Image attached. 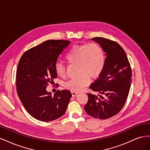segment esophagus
Returning <instances> with one entry per match:
<instances>
[{
	"label": "esophagus",
	"mask_w": 150,
	"mask_h": 150,
	"mask_svg": "<svg viewBox=\"0 0 150 150\" xmlns=\"http://www.w3.org/2000/svg\"><path fill=\"white\" fill-rule=\"evenodd\" d=\"M71 94H72V96L74 97V96H76L78 93L77 92H75V91H71Z\"/></svg>",
	"instance_id": "34e87169"
}]
</instances>
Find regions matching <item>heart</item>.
Masks as SVG:
<instances>
[{
  "label": "heart",
  "mask_w": 150,
  "mask_h": 150,
  "mask_svg": "<svg viewBox=\"0 0 150 150\" xmlns=\"http://www.w3.org/2000/svg\"><path fill=\"white\" fill-rule=\"evenodd\" d=\"M69 64H77L78 75L65 83V87L79 91L87 85L91 78H96L101 73L105 64V56L99 45L91 43L72 47L66 55ZM55 70L58 76L64 77L66 74V66L62 62H57Z\"/></svg>",
  "instance_id": "obj_1"
}]
</instances>
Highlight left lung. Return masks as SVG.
Wrapping results in <instances>:
<instances>
[{
	"label": "left lung",
	"mask_w": 150,
	"mask_h": 150,
	"mask_svg": "<svg viewBox=\"0 0 150 150\" xmlns=\"http://www.w3.org/2000/svg\"><path fill=\"white\" fill-rule=\"evenodd\" d=\"M91 39L101 45L106 57L99 78L89 86L98 95L88 93V101L84 108L89 116L106 120L117 115L124 106L132 71L126 52L118 43L104 38Z\"/></svg>",
	"instance_id": "8db88e82"
}]
</instances>
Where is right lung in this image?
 <instances>
[{
    "mask_svg": "<svg viewBox=\"0 0 150 150\" xmlns=\"http://www.w3.org/2000/svg\"><path fill=\"white\" fill-rule=\"evenodd\" d=\"M69 40H48L25 51L18 63L17 92L29 114L41 121H51L64 114L72 94L57 90L52 96L46 91L57 78L55 66Z\"/></svg>",
    "mask_w": 150,
    "mask_h": 150,
    "instance_id": "obj_1",
    "label": "right lung"
}]
</instances>
